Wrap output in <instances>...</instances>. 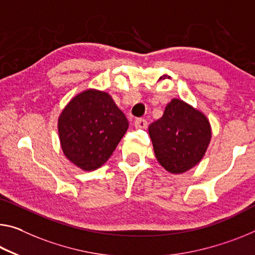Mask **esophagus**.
Segmentation results:
<instances>
[{
	"label": "esophagus",
	"instance_id": "34e87169",
	"mask_svg": "<svg viewBox=\"0 0 255 255\" xmlns=\"http://www.w3.org/2000/svg\"><path fill=\"white\" fill-rule=\"evenodd\" d=\"M135 127L137 129H145L147 127V121L145 119H142V118H138L135 120Z\"/></svg>",
	"mask_w": 255,
	"mask_h": 255
}]
</instances>
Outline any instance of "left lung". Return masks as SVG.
Here are the masks:
<instances>
[{"mask_svg": "<svg viewBox=\"0 0 255 255\" xmlns=\"http://www.w3.org/2000/svg\"><path fill=\"white\" fill-rule=\"evenodd\" d=\"M155 157L170 173L195 167L207 152L212 130L203 112L183 100L172 99L163 116L148 126Z\"/></svg>", "mask_w": 255, "mask_h": 255, "instance_id": "left-lung-1", "label": "left lung"}]
</instances>
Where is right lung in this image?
I'll use <instances>...</instances> for the list:
<instances>
[{"mask_svg":"<svg viewBox=\"0 0 255 255\" xmlns=\"http://www.w3.org/2000/svg\"><path fill=\"white\" fill-rule=\"evenodd\" d=\"M128 120L108 93L86 90L70 100L58 119L63 154L84 171L100 168L126 134Z\"/></svg>","mask_w":255,"mask_h":255,"instance_id":"add662e5","label":"right lung"}]
</instances>
